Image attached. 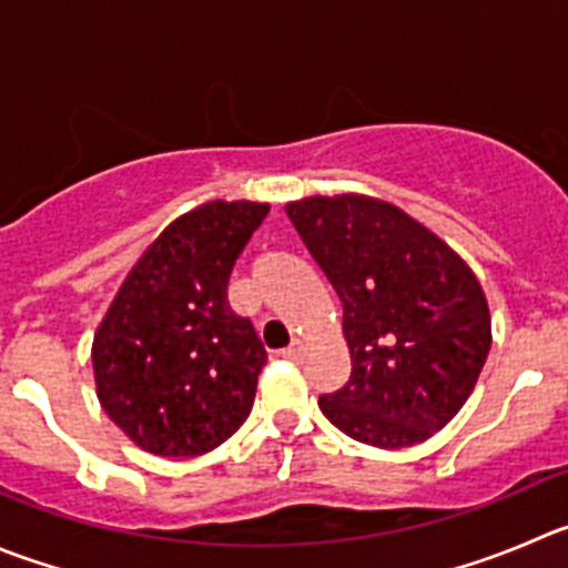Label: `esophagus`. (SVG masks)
<instances>
[{"label": "esophagus", "instance_id": "1", "mask_svg": "<svg viewBox=\"0 0 568 568\" xmlns=\"http://www.w3.org/2000/svg\"><path fill=\"white\" fill-rule=\"evenodd\" d=\"M281 356H284V359H293V362H298L301 356H304V345H301L298 339H295V343H290L287 348L281 351Z\"/></svg>", "mask_w": 568, "mask_h": 568}]
</instances>
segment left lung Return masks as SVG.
Returning <instances> with one entry per match:
<instances>
[{
  "label": "left lung",
  "instance_id": "obj_1",
  "mask_svg": "<svg viewBox=\"0 0 568 568\" xmlns=\"http://www.w3.org/2000/svg\"><path fill=\"white\" fill-rule=\"evenodd\" d=\"M287 217L343 304L351 376L321 396L339 432L379 449L424 443L471 396L490 351L477 275L385 200L304 197Z\"/></svg>",
  "mask_w": 568,
  "mask_h": 568
}]
</instances>
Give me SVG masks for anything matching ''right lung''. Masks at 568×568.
<instances>
[{
  "label": "right lung",
  "instance_id": "add662e5",
  "mask_svg": "<svg viewBox=\"0 0 568 568\" xmlns=\"http://www.w3.org/2000/svg\"><path fill=\"white\" fill-rule=\"evenodd\" d=\"M267 203L212 200L172 220L122 281L91 345L97 398L139 449L197 457L251 415L267 354L229 278Z\"/></svg>",
  "mask_w": 568,
  "mask_h": 568
}]
</instances>
